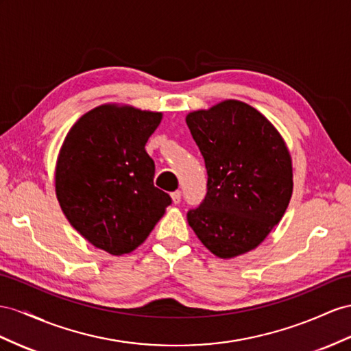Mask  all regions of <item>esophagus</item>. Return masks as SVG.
<instances>
[{"label": "esophagus", "instance_id": "1", "mask_svg": "<svg viewBox=\"0 0 351 351\" xmlns=\"http://www.w3.org/2000/svg\"><path fill=\"white\" fill-rule=\"evenodd\" d=\"M170 197H172V202L175 204H178L179 202H181V191H175V193L170 194Z\"/></svg>", "mask_w": 351, "mask_h": 351}]
</instances>
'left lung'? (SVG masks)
I'll use <instances>...</instances> for the list:
<instances>
[{
	"mask_svg": "<svg viewBox=\"0 0 351 351\" xmlns=\"http://www.w3.org/2000/svg\"><path fill=\"white\" fill-rule=\"evenodd\" d=\"M208 170V194L186 215L202 243L222 259L254 250L277 226L293 190L291 152L264 114L227 99L185 119Z\"/></svg>",
	"mask_w": 351,
	"mask_h": 351,
	"instance_id": "obj_1",
	"label": "left lung"
}]
</instances>
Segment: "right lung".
I'll return each mask as SVG.
<instances>
[{"label":"right lung","mask_w":351,"mask_h":351,"mask_svg":"<svg viewBox=\"0 0 351 351\" xmlns=\"http://www.w3.org/2000/svg\"><path fill=\"white\" fill-rule=\"evenodd\" d=\"M163 112L104 104L69 129L55 169L56 197L66 219L95 247L120 256L147 240L170 204L154 186L145 143Z\"/></svg>","instance_id":"obj_1"}]
</instances>
